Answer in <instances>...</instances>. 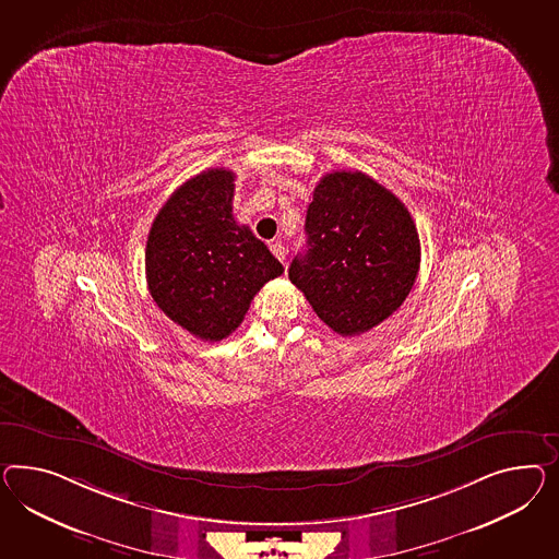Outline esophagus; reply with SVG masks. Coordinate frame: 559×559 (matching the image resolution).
<instances>
[{
  "instance_id": "34e87169",
  "label": "esophagus",
  "mask_w": 559,
  "mask_h": 559,
  "mask_svg": "<svg viewBox=\"0 0 559 559\" xmlns=\"http://www.w3.org/2000/svg\"><path fill=\"white\" fill-rule=\"evenodd\" d=\"M271 246V252L274 257L278 258L281 262H285L287 260V250H285V246L281 243V241H271L269 243Z\"/></svg>"
}]
</instances>
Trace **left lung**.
<instances>
[{
  "label": "left lung",
  "instance_id": "1",
  "mask_svg": "<svg viewBox=\"0 0 559 559\" xmlns=\"http://www.w3.org/2000/svg\"><path fill=\"white\" fill-rule=\"evenodd\" d=\"M307 250L288 278L319 319L358 335L393 316L415 285L421 246L405 203L360 170H335L313 191Z\"/></svg>",
  "mask_w": 559,
  "mask_h": 559
}]
</instances>
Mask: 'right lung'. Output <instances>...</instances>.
Listing matches in <instances>:
<instances>
[{"mask_svg": "<svg viewBox=\"0 0 559 559\" xmlns=\"http://www.w3.org/2000/svg\"><path fill=\"white\" fill-rule=\"evenodd\" d=\"M236 175L207 168L168 197L146 241L154 302L205 342L234 332L260 288L285 269L264 241L231 215Z\"/></svg>", "mask_w": 559, "mask_h": 559, "instance_id": "add662e5", "label": "right lung"}]
</instances>
